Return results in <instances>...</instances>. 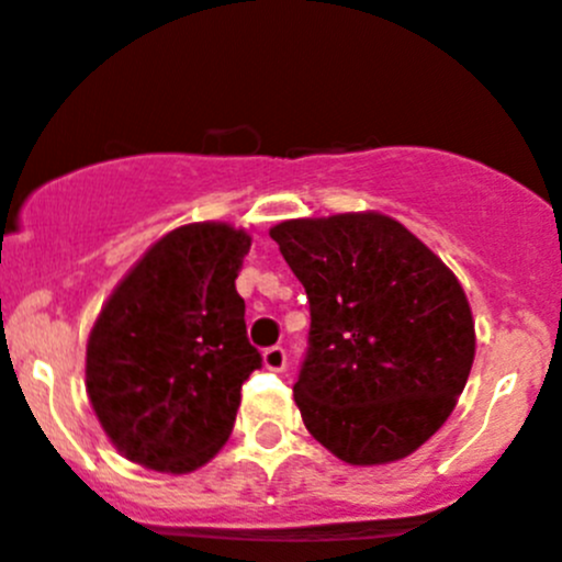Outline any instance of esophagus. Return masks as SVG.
Masks as SVG:
<instances>
[{"label":"esophagus","instance_id":"1","mask_svg":"<svg viewBox=\"0 0 562 562\" xmlns=\"http://www.w3.org/2000/svg\"><path fill=\"white\" fill-rule=\"evenodd\" d=\"M263 364L269 370H285V364H288L285 348H282V346L266 348V351H263Z\"/></svg>","mask_w":562,"mask_h":562}]
</instances>
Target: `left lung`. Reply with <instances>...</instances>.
<instances>
[{
	"label": "left lung",
	"mask_w": 562,
	"mask_h": 562,
	"mask_svg": "<svg viewBox=\"0 0 562 562\" xmlns=\"http://www.w3.org/2000/svg\"><path fill=\"white\" fill-rule=\"evenodd\" d=\"M271 238L310 302L293 384L307 431L353 467L406 459L442 428L470 379L464 288L384 214L280 222Z\"/></svg>",
	"instance_id": "left-lung-1"
}]
</instances>
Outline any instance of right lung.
Segmentation results:
<instances>
[{
    "label": "right lung",
    "instance_id": "right-lung-1",
    "mask_svg": "<svg viewBox=\"0 0 562 562\" xmlns=\"http://www.w3.org/2000/svg\"><path fill=\"white\" fill-rule=\"evenodd\" d=\"M249 244L222 222L178 227L103 304L87 340V395L134 464L181 475L231 437L241 384L263 368L236 291Z\"/></svg>",
    "mask_w": 562,
    "mask_h": 562
}]
</instances>
